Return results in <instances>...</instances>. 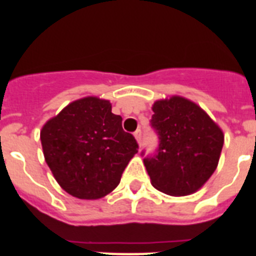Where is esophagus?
Wrapping results in <instances>:
<instances>
[{
  "instance_id": "34e87169",
  "label": "esophagus",
  "mask_w": 256,
  "mask_h": 256,
  "mask_svg": "<svg viewBox=\"0 0 256 256\" xmlns=\"http://www.w3.org/2000/svg\"><path fill=\"white\" fill-rule=\"evenodd\" d=\"M134 137H136V140H137V141H138V144H141V138H142V132H141V130H137L134 132Z\"/></svg>"
}]
</instances>
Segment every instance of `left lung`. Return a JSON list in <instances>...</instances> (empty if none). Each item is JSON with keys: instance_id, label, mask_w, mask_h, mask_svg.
I'll return each instance as SVG.
<instances>
[{"instance_id": "1", "label": "left lung", "mask_w": 256, "mask_h": 256, "mask_svg": "<svg viewBox=\"0 0 256 256\" xmlns=\"http://www.w3.org/2000/svg\"><path fill=\"white\" fill-rule=\"evenodd\" d=\"M151 128L159 144L144 162L155 188L172 196L198 191L219 162L224 136L196 104L174 96L156 101Z\"/></svg>"}]
</instances>
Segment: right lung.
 Returning a JSON list of instances; mask_svg holds the SVG:
<instances>
[{
    "instance_id": "obj_1",
    "label": "right lung",
    "mask_w": 256,
    "mask_h": 256,
    "mask_svg": "<svg viewBox=\"0 0 256 256\" xmlns=\"http://www.w3.org/2000/svg\"><path fill=\"white\" fill-rule=\"evenodd\" d=\"M44 159L58 183L74 198H104L119 184L138 151L122 116L97 97L74 101L40 130Z\"/></svg>"
}]
</instances>
